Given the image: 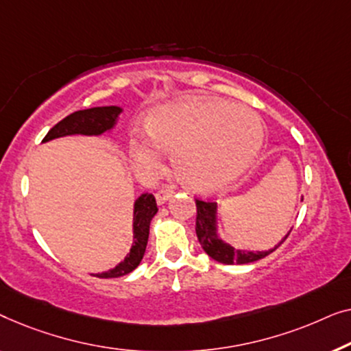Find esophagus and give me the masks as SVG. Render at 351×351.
Returning <instances> with one entry per match:
<instances>
[{"mask_svg":"<svg viewBox=\"0 0 351 351\" xmlns=\"http://www.w3.org/2000/svg\"><path fill=\"white\" fill-rule=\"evenodd\" d=\"M171 195H173V191L169 189V187H164V189L157 191V192H156V200H157V204H159V205L165 204V202L169 200Z\"/></svg>","mask_w":351,"mask_h":351,"instance_id":"esophagus-1","label":"esophagus"}]
</instances>
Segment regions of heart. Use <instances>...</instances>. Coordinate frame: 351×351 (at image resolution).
Returning a JSON list of instances; mask_svg holds the SVG:
<instances>
[{
	"mask_svg": "<svg viewBox=\"0 0 351 351\" xmlns=\"http://www.w3.org/2000/svg\"><path fill=\"white\" fill-rule=\"evenodd\" d=\"M147 135H132L130 156L146 170L173 152L176 173L197 191H216L241 176L264 141L261 117L246 106L216 98H186L156 108Z\"/></svg>",
	"mask_w": 351,
	"mask_h": 351,
	"instance_id": "b5f03b06",
	"label": "heart"
}]
</instances>
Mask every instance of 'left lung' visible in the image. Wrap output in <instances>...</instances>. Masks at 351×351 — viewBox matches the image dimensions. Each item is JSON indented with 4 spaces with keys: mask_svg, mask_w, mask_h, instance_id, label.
Segmentation results:
<instances>
[{
    "mask_svg": "<svg viewBox=\"0 0 351 351\" xmlns=\"http://www.w3.org/2000/svg\"><path fill=\"white\" fill-rule=\"evenodd\" d=\"M195 206H197L195 232L202 248H204V251L210 256V258H213L215 261H218V263H223L227 265L248 264V263H254V261L265 258V256L274 253V251L278 248L286 239H288L291 232V230L288 232V235H286L285 239L275 246V248L269 251H258V253H253V251L235 250L232 248L230 245L224 243V241L216 235V204L215 202L195 199Z\"/></svg>",
    "mask_w": 351,
    "mask_h": 351,
    "instance_id": "8db88e82",
    "label": "left lung"
}]
</instances>
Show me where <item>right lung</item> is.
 Masks as SVG:
<instances>
[{"label":"right lung","instance_id":"1","mask_svg":"<svg viewBox=\"0 0 351 351\" xmlns=\"http://www.w3.org/2000/svg\"><path fill=\"white\" fill-rule=\"evenodd\" d=\"M119 106H100L90 108V110H81L66 116L58 124L53 125L43 141L53 140V138L65 135H101L114 127L117 117L121 114ZM157 213V204L152 194H141L135 202L133 210V246L130 254L122 261L119 265L105 274H97L100 278H117V276L130 274L138 267L145 256L147 237H149L151 219Z\"/></svg>","mask_w":351,"mask_h":351}]
</instances>
